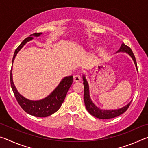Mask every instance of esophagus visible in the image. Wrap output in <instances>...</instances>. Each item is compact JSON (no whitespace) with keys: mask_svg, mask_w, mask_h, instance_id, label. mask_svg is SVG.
Returning <instances> with one entry per match:
<instances>
[{"mask_svg":"<svg viewBox=\"0 0 148 148\" xmlns=\"http://www.w3.org/2000/svg\"><path fill=\"white\" fill-rule=\"evenodd\" d=\"M81 80V77L79 75H75L74 76V82H79Z\"/></svg>","mask_w":148,"mask_h":148,"instance_id":"1","label":"esophagus"}]
</instances>
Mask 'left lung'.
<instances>
[{"instance_id":"obj_1","label":"left lung","mask_w":148,"mask_h":148,"mask_svg":"<svg viewBox=\"0 0 148 148\" xmlns=\"http://www.w3.org/2000/svg\"><path fill=\"white\" fill-rule=\"evenodd\" d=\"M126 53L130 56L131 57L132 61H134V63L136 66V71L138 72V68H137V63L136 61V59L134 56L133 53L131 49L130 48L129 46H127L125 45L123 42H122L121 46L120 47L118 51H117L116 53ZM83 81H84V102L85 105H86V109L87 111L89 112V113L93 116L99 119H111L120 116L122 114H123L125 112H126V110L128 109L129 106L131 104L132 101L129 102L128 104L125 105V106L119 109H115V110H103L97 106L95 104L92 102V99L90 96V91H89V83L87 82L86 79V77L85 76V74H83Z\"/></svg>"}]
</instances>
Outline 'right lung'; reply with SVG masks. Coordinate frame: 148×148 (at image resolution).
<instances>
[{"instance_id": "add662e5", "label": "right lung", "mask_w": 148, "mask_h": 148, "mask_svg": "<svg viewBox=\"0 0 148 148\" xmlns=\"http://www.w3.org/2000/svg\"><path fill=\"white\" fill-rule=\"evenodd\" d=\"M42 34V32L34 33L30 35L29 37H27V38L22 42V43L19 45V47L15 51L13 59H12V64H13L15 57H16L17 53L21 50L22 47L27 42L33 39V36L38 37ZM72 80H73L72 76L64 77L56 88L46 98L38 100V101H31V100L26 99L25 97L22 96L17 91L13 82L12 67L10 71L11 87L17 102L20 105V106L27 114L38 117H45L51 116V114H54L55 112H56L60 108L65 99L67 92H68L69 88L71 87L72 84Z\"/></svg>"}]
</instances>
